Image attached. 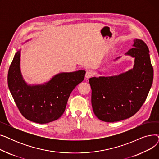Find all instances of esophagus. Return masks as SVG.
<instances>
[{"instance_id":"34e87169","label":"esophagus","mask_w":159,"mask_h":159,"mask_svg":"<svg viewBox=\"0 0 159 159\" xmlns=\"http://www.w3.org/2000/svg\"><path fill=\"white\" fill-rule=\"evenodd\" d=\"M93 75V73L92 71H88L86 73V75H85V78L86 79H89L90 77H91Z\"/></svg>"}]
</instances>
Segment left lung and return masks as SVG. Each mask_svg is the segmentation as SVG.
Wrapping results in <instances>:
<instances>
[{
    "label": "left lung",
    "mask_w": 159,
    "mask_h": 159,
    "mask_svg": "<svg viewBox=\"0 0 159 159\" xmlns=\"http://www.w3.org/2000/svg\"><path fill=\"white\" fill-rule=\"evenodd\" d=\"M133 42V48L125 53L135 58L133 69L115 76L89 79L93 110L102 121L117 122L134 115L152 87L153 69L148 47L140 39Z\"/></svg>",
    "instance_id": "1"
}]
</instances>
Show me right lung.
<instances>
[{
  "instance_id": "add662e5",
  "label": "right lung",
  "mask_w": 159,
  "mask_h": 159,
  "mask_svg": "<svg viewBox=\"0 0 159 159\" xmlns=\"http://www.w3.org/2000/svg\"><path fill=\"white\" fill-rule=\"evenodd\" d=\"M20 50L15 54L7 74V84L20 113L39 124L57 120L64 113L73 89L82 82L86 71L60 73L44 84L28 85L20 69Z\"/></svg>"
}]
</instances>
